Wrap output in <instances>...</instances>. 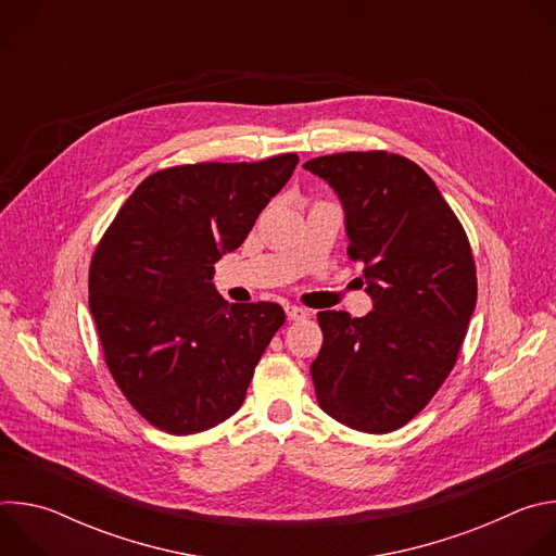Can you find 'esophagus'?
<instances>
[{
	"mask_svg": "<svg viewBox=\"0 0 556 556\" xmlns=\"http://www.w3.org/2000/svg\"><path fill=\"white\" fill-rule=\"evenodd\" d=\"M286 316H288L290 321H301V319H305L307 312L303 307H299V305H286Z\"/></svg>",
	"mask_w": 556,
	"mask_h": 556,
	"instance_id": "esophagus-1",
	"label": "esophagus"
}]
</instances>
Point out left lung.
I'll return each instance as SVG.
<instances>
[{"mask_svg": "<svg viewBox=\"0 0 556 556\" xmlns=\"http://www.w3.org/2000/svg\"><path fill=\"white\" fill-rule=\"evenodd\" d=\"M345 211L348 255L363 262L365 316L326 309L309 365L319 407L341 425L389 433L418 416L451 374L478 277L468 237L435 182L409 157L345 151L312 157Z\"/></svg>", "mask_w": 556, "mask_h": 556, "instance_id": "obj_1", "label": "left lung"}]
</instances>
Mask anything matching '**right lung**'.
<instances>
[{
	"label": "right lung",
	"mask_w": 556,
	"mask_h": 556,
	"mask_svg": "<svg viewBox=\"0 0 556 556\" xmlns=\"http://www.w3.org/2000/svg\"><path fill=\"white\" fill-rule=\"evenodd\" d=\"M296 163V153H281L155 172L99 242L90 312L105 365L129 405L161 431L189 435L230 418L283 326L281 305L228 303L211 279Z\"/></svg>",
	"instance_id": "1"
}]
</instances>
